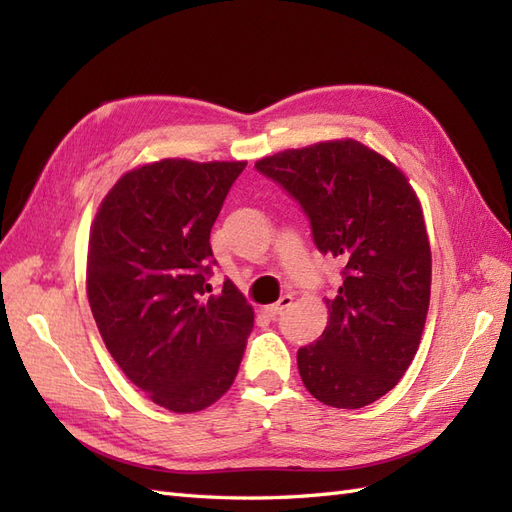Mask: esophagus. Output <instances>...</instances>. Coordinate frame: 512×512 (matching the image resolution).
I'll use <instances>...</instances> for the list:
<instances>
[{"instance_id": "34e87169", "label": "esophagus", "mask_w": 512, "mask_h": 512, "mask_svg": "<svg viewBox=\"0 0 512 512\" xmlns=\"http://www.w3.org/2000/svg\"><path fill=\"white\" fill-rule=\"evenodd\" d=\"M292 305V297H288V294H284V297L277 301V303H273V305H267L265 307V312H267V316H271V318H275V316H280L284 309H288Z\"/></svg>"}]
</instances>
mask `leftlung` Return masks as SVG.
Instances as JSON below:
<instances>
[{
	"mask_svg": "<svg viewBox=\"0 0 512 512\" xmlns=\"http://www.w3.org/2000/svg\"><path fill=\"white\" fill-rule=\"evenodd\" d=\"M256 170L297 200L322 254L344 262L329 324L299 348L305 389L324 406L374 404L406 374L431 292L423 209L406 175L359 141L286 149Z\"/></svg>",
	"mask_w": 512,
	"mask_h": 512,
	"instance_id": "8db88e82",
	"label": "left lung"
}]
</instances>
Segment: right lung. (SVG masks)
<instances>
[{
	"mask_svg": "<svg viewBox=\"0 0 512 512\" xmlns=\"http://www.w3.org/2000/svg\"><path fill=\"white\" fill-rule=\"evenodd\" d=\"M247 162L160 160L123 175L89 235L87 297L115 363L151 401L198 412L235 382L254 309L211 294V228Z\"/></svg>",
	"mask_w": 512,
	"mask_h": 512,
	"instance_id": "1",
	"label": "right lung"
}]
</instances>
